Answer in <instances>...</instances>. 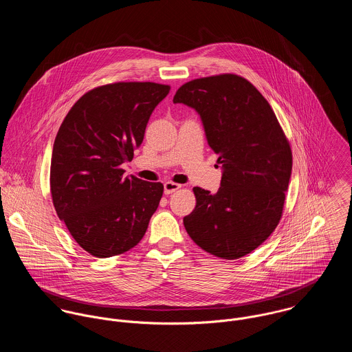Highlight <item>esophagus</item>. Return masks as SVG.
Segmentation results:
<instances>
[{"mask_svg": "<svg viewBox=\"0 0 352 352\" xmlns=\"http://www.w3.org/2000/svg\"><path fill=\"white\" fill-rule=\"evenodd\" d=\"M180 187H182V186H180V184H177V183L166 182V183H164V192H165L166 195H169V194H172V192L177 191Z\"/></svg>", "mask_w": 352, "mask_h": 352, "instance_id": "obj_1", "label": "esophagus"}]
</instances>
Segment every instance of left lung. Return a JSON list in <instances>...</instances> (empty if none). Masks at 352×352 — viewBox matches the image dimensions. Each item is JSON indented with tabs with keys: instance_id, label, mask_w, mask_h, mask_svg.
I'll use <instances>...</instances> for the list:
<instances>
[{
	"instance_id": "left-lung-1",
	"label": "left lung",
	"mask_w": 352,
	"mask_h": 352,
	"mask_svg": "<svg viewBox=\"0 0 352 352\" xmlns=\"http://www.w3.org/2000/svg\"><path fill=\"white\" fill-rule=\"evenodd\" d=\"M173 102L201 115L210 148L222 164L221 187H194L197 206L184 228L203 251L240 258L278 226L289 187L293 154L270 102L237 74L197 78L182 85Z\"/></svg>"
}]
</instances>
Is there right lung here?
Here are the masks:
<instances>
[{
    "label": "right lung",
    "mask_w": 352,
    "mask_h": 352,
    "mask_svg": "<svg viewBox=\"0 0 352 352\" xmlns=\"http://www.w3.org/2000/svg\"><path fill=\"white\" fill-rule=\"evenodd\" d=\"M170 87L115 82L82 95L54 141L50 168L55 211L76 243L96 257L134 248L145 236L164 186L123 177L153 109Z\"/></svg>",
    "instance_id": "right-lung-1"
}]
</instances>
